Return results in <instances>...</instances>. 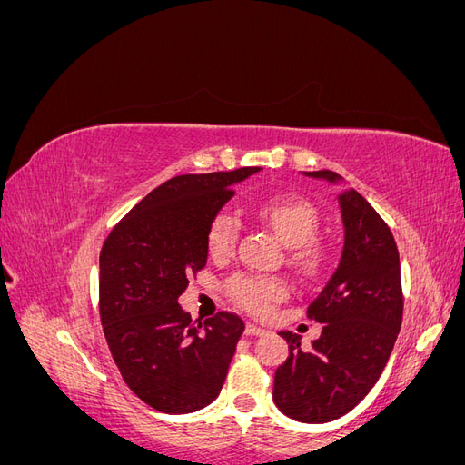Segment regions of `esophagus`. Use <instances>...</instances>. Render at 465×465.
<instances>
[{"label":"esophagus","instance_id":"obj_1","mask_svg":"<svg viewBox=\"0 0 465 465\" xmlns=\"http://www.w3.org/2000/svg\"><path fill=\"white\" fill-rule=\"evenodd\" d=\"M244 333H246V335H263V333H265V330H262V328L254 326V323H246Z\"/></svg>","mask_w":465,"mask_h":465}]
</instances>
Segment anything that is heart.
Returning <instances> with one entry per match:
<instances>
[{
	"label": "heart",
	"instance_id": "1",
	"mask_svg": "<svg viewBox=\"0 0 465 465\" xmlns=\"http://www.w3.org/2000/svg\"><path fill=\"white\" fill-rule=\"evenodd\" d=\"M258 217L272 227L289 250V263L301 275L314 279L330 267L331 246L314 236L318 229V209L301 195L281 193L267 198L256 205ZM241 221L231 211H219L209 221L207 250L213 258H227L232 254ZM231 299L254 316H263L289 294V285L283 277L236 273L227 281Z\"/></svg>",
	"mask_w": 465,
	"mask_h": 465
}]
</instances>
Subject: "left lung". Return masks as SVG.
<instances>
[{"instance_id":"1","label":"left lung","mask_w":465,"mask_h":465,"mask_svg":"<svg viewBox=\"0 0 465 465\" xmlns=\"http://www.w3.org/2000/svg\"><path fill=\"white\" fill-rule=\"evenodd\" d=\"M306 176L340 180L331 171ZM345 227L335 273L306 316L323 323L311 351L301 335L281 331L289 357L275 371L273 401L301 423H328L349 413L382 374L403 316L400 254L386 221L355 190L340 195Z\"/></svg>"}]
</instances>
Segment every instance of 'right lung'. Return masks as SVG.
Wrapping results in <instances>:
<instances>
[{
  "label": "right lung",
  "mask_w": 465,
  "mask_h": 465,
  "mask_svg": "<svg viewBox=\"0 0 465 465\" xmlns=\"http://www.w3.org/2000/svg\"><path fill=\"white\" fill-rule=\"evenodd\" d=\"M258 166L182 174L149 192L101 250L98 312L124 382L163 413H192L223 388L244 322L217 312L192 320L178 304L207 262V227Z\"/></svg>",
  "instance_id": "1"
}]
</instances>
